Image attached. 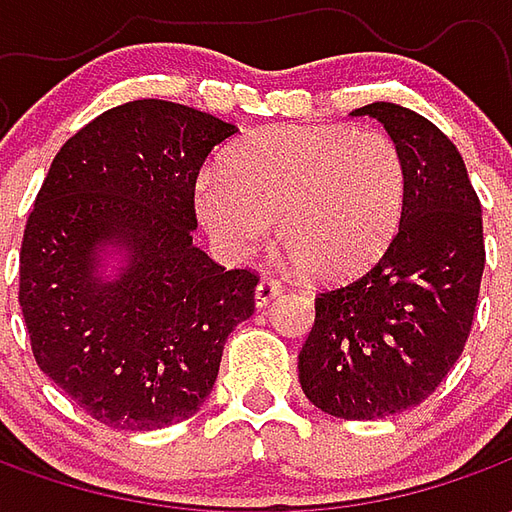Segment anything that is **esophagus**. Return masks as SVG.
<instances>
[{
  "instance_id": "34e87169",
  "label": "esophagus",
  "mask_w": 512,
  "mask_h": 512,
  "mask_svg": "<svg viewBox=\"0 0 512 512\" xmlns=\"http://www.w3.org/2000/svg\"><path fill=\"white\" fill-rule=\"evenodd\" d=\"M282 296V285L274 279H260V285L255 288V304L257 307H268L271 301Z\"/></svg>"
}]
</instances>
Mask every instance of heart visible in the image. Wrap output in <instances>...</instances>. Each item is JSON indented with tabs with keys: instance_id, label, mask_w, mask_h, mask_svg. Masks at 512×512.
<instances>
[{
	"instance_id": "obj_1",
	"label": "heart",
	"mask_w": 512,
	"mask_h": 512,
	"mask_svg": "<svg viewBox=\"0 0 512 512\" xmlns=\"http://www.w3.org/2000/svg\"><path fill=\"white\" fill-rule=\"evenodd\" d=\"M406 161L381 131L271 126L246 136L194 183V211L233 260L277 230L312 279L356 277L384 255L406 208Z\"/></svg>"
}]
</instances>
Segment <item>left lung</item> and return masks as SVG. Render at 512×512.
I'll return each instance as SVG.
<instances>
[{"label":"left lung","instance_id":"obj_1","mask_svg":"<svg viewBox=\"0 0 512 512\" xmlns=\"http://www.w3.org/2000/svg\"><path fill=\"white\" fill-rule=\"evenodd\" d=\"M351 117L378 120L400 147L406 208L376 266L315 299L299 381L323 414L378 419L419 406L461 356L485 268L483 208L430 120L386 101Z\"/></svg>","mask_w":512,"mask_h":512}]
</instances>
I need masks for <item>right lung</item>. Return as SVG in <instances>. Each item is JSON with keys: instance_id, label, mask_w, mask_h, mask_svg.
Returning a JSON list of instances; mask_svg holds the SVG:
<instances>
[{"instance_id": "1", "label": "right lung", "mask_w": 512, "mask_h": 512, "mask_svg": "<svg viewBox=\"0 0 512 512\" xmlns=\"http://www.w3.org/2000/svg\"><path fill=\"white\" fill-rule=\"evenodd\" d=\"M233 123L172 101L115 106L54 156L21 241L32 354L109 428L197 414L257 277L194 244V183Z\"/></svg>"}]
</instances>
